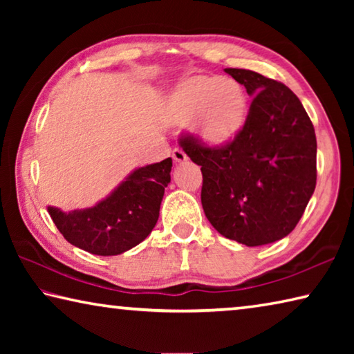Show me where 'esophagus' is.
Listing matches in <instances>:
<instances>
[{
	"instance_id": "esophagus-1",
	"label": "esophagus",
	"mask_w": 354,
	"mask_h": 354,
	"mask_svg": "<svg viewBox=\"0 0 354 354\" xmlns=\"http://www.w3.org/2000/svg\"><path fill=\"white\" fill-rule=\"evenodd\" d=\"M173 160H175L176 164H183L187 160V154H185L183 149H173Z\"/></svg>"
}]
</instances>
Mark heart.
Here are the masks:
<instances>
[{"mask_svg": "<svg viewBox=\"0 0 354 354\" xmlns=\"http://www.w3.org/2000/svg\"><path fill=\"white\" fill-rule=\"evenodd\" d=\"M248 95L232 77L190 75L179 81L165 98L171 123H192L195 136L209 148L221 149L234 143L248 120Z\"/></svg>", "mask_w": 354, "mask_h": 354, "instance_id": "1", "label": "heart"}]
</instances>
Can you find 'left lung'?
<instances>
[{"mask_svg": "<svg viewBox=\"0 0 354 354\" xmlns=\"http://www.w3.org/2000/svg\"><path fill=\"white\" fill-rule=\"evenodd\" d=\"M225 71L253 98L242 134L221 149L190 136L181 147L201 165V205L211 225L226 239L259 247L292 232L314 194L315 131L283 82L251 70Z\"/></svg>", "mask_w": 354, "mask_h": 354, "instance_id": "1", "label": "left lung"}]
</instances>
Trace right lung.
Here are the masks:
<instances>
[{
  "mask_svg": "<svg viewBox=\"0 0 354 354\" xmlns=\"http://www.w3.org/2000/svg\"><path fill=\"white\" fill-rule=\"evenodd\" d=\"M170 171L171 158L139 167L95 206L70 212L48 206V212L75 247L98 256L122 254L145 241L158 223Z\"/></svg>",
  "mask_w": 354,
  "mask_h": 354,
  "instance_id": "right-lung-1",
  "label": "right lung"
}]
</instances>
